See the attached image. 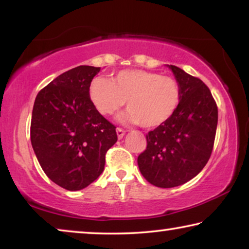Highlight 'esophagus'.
<instances>
[{
    "mask_svg": "<svg viewBox=\"0 0 249 249\" xmlns=\"http://www.w3.org/2000/svg\"><path fill=\"white\" fill-rule=\"evenodd\" d=\"M117 135H118V138L121 139V138H124V136L125 135V131L121 128H117Z\"/></svg>",
    "mask_w": 249,
    "mask_h": 249,
    "instance_id": "obj_1",
    "label": "esophagus"
}]
</instances>
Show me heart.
Segmentation results:
<instances>
[{"label":"heart","mask_w":249,"mask_h":249,"mask_svg":"<svg viewBox=\"0 0 249 249\" xmlns=\"http://www.w3.org/2000/svg\"><path fill=\"white\" fill-rule=\"evenodd\" d=\"M89 97L94 107L104 117L124 107L129 110L124 119L142 128L164 124L178 111L182 100L179 81L159 72L124 69L111 77L95 78L90 83Z\"/></svg>","instance_id":"b5f03b06"}]
</instances>
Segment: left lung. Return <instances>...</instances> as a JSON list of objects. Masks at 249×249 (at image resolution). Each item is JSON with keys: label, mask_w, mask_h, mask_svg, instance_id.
Masks as SVG:
<instances>
[{"label": "left lung", "mask_w": 249, "mask_h": 249, "mask_svg": "<svg viewBox=\"0 0 249 249\" xmlns=\"http://www.w3.org/2000/svg\"><path fill=\"white\" fill-rule=\"evenodd\" d=\"M182 90L176 114L146 135L147 147L138 156V166L149 183L172 188L196 177L206 165L215 139L217 107L199 78L170 66Z\"/></svg>", "instance_id": "8db88e82"}]
</instances>
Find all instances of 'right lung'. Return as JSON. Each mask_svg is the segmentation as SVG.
<instances>
[{
	"mask_svg": "<svg viewBox=\"0 0 249 249\" xmlns=\"http://www.w3.org/2000/svg\"><path fill=\"white\" fill-rule=\"evenodd\" d=\"M101 68L79 66L66 71L37 94L30 141L45 175L67 190H80L103 172L105 154L118 141L115 125L89 97Z\"/></svg>",
	"mask_w": 249,
	"mask_h": 249,
	"instance_id": "1",
	"label": "right lung"
}]
</instances>
